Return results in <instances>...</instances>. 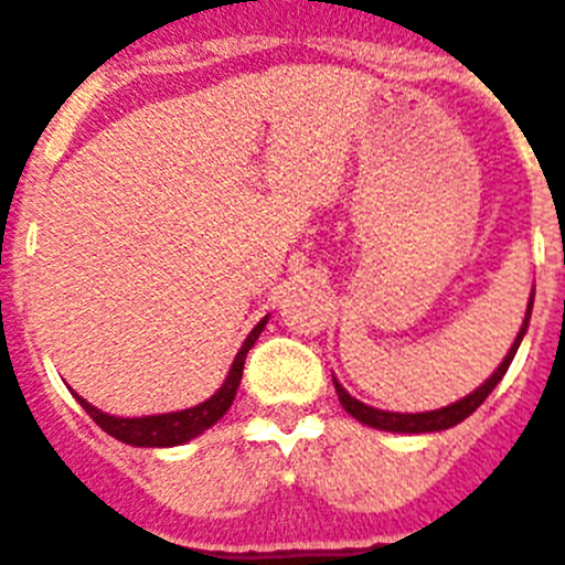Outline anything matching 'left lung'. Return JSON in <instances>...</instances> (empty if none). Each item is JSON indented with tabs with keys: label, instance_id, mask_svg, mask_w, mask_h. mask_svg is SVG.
I'll list each match as a JSON object with an SVG mask.
<instances>
[{
	"label": "left lung",
	"instance_id": "left-lung-1",
	"mask_svg": "<svg viewBox=\"0 0 565 565\" xmlns=\"http://www.w3.org/2000/svg\"><path fill=\"white\" fill-rule=\"evenodd\" d=\"M531 306H534V291H531V300H527L525 320H522V327H519L516 341H513V344H511V350H508V355H504L502 364H499V367L493 370V376L487 379L484 385H478L476 391H472V394H467V396H463V399H458V403L446 405V408L419 411V414H399V411H382V408H373V405L359 403V399L347 394L344 385H341V382H338V379L332 376V382H335L338 399H341V405H344V411H347V414H350V417H355V419H359V423H364V426H370V428H379V431H394V435H426V431H444V428L458 426V423H463V419H467L469 414H472V411L478 408V405L484 403L487 396L493 394V387L499 385L504 373H508L513 355H516L519 344H522V338H525V332H527V320H531Z\"/></svg>",
	"mask_w": 565,
	"mask_h": 565
}]
</instances>
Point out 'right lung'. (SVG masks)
<instances>
[{"mask_svg": "<svg viewBox=\"0 0 565 565\" xmlns=\"http://www.w3.org/2000/svg\"><path fill=\"white\" fill-rule=\"evenodd\" d=\"M265 323H268V318H262L259 323L250 329V335L245 338V344H242V350H238L236 359H233V367H230L224 385L201 405H192V408L183 411H169V414H151V417H113V414H104V411H98L96 405H89L87 399H81V396H75V399H78L81 408L87 411L89 417L96 419L107 435L121 440V444L148 446V449L189 444L192 437L204 435L206 428L215 426V423L227 414V408L233 405V399H236L238 382H242L247 350L256 344V338L262 335Z\"/></svg>", "mask_w": 565, "mask_h": 565, "instance_id": "1", "label": "right lung"}]
</instances>
